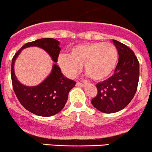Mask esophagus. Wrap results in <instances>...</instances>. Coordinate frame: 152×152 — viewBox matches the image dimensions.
<instances>
[{"label":"esophagus","mask_w":152,"mask_h":152,"mask_svg":"<svg viewBox=\"0 0 152 152\" xmlns=\"http://www.w3.org/2000/svg\"><path fill=\"white\" fill-rule=\"evenodd\" d=\"M76 86H78V87H84L85 84L84 83H80V82H77V83H76Z\"/></svg>","instance_id":"34e87169"}]
</instances>
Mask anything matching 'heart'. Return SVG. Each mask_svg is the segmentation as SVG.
I'll return each mask as SVG.
<instances>
[{
    "mask_svg": "<svg viewBox=\"0 0 152 152\" xmlns=\"http://www.w3.org/2000/svg\"><path fill=\"white\" fill-rule=\"evenodd\" d=\"M118 52L111 43L80 44L74 46L68 54H60L58 64L69 77H73L83 64L84 71L92 80L102 81L109 77L117 66Z\"/></svg>",
    "mask_w": 152,
    "mask_h": 152,
    "instance_id": "b5f03b06",
    "label": "heart"
}]
</instances>
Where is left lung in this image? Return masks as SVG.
Returning <instances> with one entry per match:
<instances>
[{"label": "left lung", "instance_id": "left-lung-1", "mask_svg": "<svg viewBox=\"0 0 152 152\" xmlns=\"http://www.w3.org/2000/svg\"><path fill=\"white\" fill-rule=\"evenodd\" d=\"M118 52V62L113 75L97 83L98 95L92 104L104 113H113L124 109L137 92L140 77V64L134 51L120 42L113 39Z\"/></svg>", "mask_w": 152, "mask_h": 152}]
</instances>
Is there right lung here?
<instances>
[{
    "label": "right lung",
    "instance_id": "1",
    "mask_svg": "<svg viewBox=\"0 0 152 152\" xmlns=\"http://www.w3.org/2000/svg\"><path fill=\"white\" fill-rule=\"evenodd\" d=\"M29 47H39L48 53L54 63L60 51V42L55 39L44 38L28 42L23 45L12 60L11 77L14 92L23 107L35 115L39 116H51L63 110L68 100L69 92L75 82L65 77L60 68L53 64L50 75L39 85L25 86L20 83L14 72V65L21 50Z\"/></svg>",
    "mask_w": 152,
    "mask_h": 152
}]
</instances>
